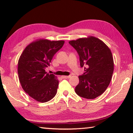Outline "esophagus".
<instances>
[{
	"label": "esophagus",
	"mask_w": 133,
	"mask_h": 133,
	"mask_svg": "<svg viewBox=\"0 0 133 133\" xmlns=\"http://www.w3.org/2000/svg\"><path fill=\"white\" fill-rule=\"evenodd\" d=\"M70 77H71L70 76H62V77L63 78H70Z\"/></svg>",
	"instance_id": "esophagus-1"
}]
</instances>
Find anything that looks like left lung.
Wrapping results in <instances>:
<instances>
[{
  "label": "left lung",
  "instance_id": "1",
  "mask_svg": "<svg viewBox=\"0 0 133 133\" xmlns=\"http://www.w3.org/2000/svg\"><path fill=\"white\" fill-rule=\"evenodd\" d=\"M69 43L77 51L80 66L84 67V74L78 76L76 94L87 99L102 95L109 86L114 71L110 49L102 40L94 36L80 38Z\"/></svg>",
  "mask_w": 133,
  "mask_h": 133
}]
</instances>
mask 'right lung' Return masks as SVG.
<instances>
[{"instance_id":"add662e5","label":"right lung","mask_w":133,"mask_h":133,"mask_svg":"<svg viewBox=\"0 0 133 133\" xmlns=\"http://www.w3.org/2000/svg\"><path fill=\"white\" fill-rule=\"evenodd\" d=\"M64 40L40 39L26 47L18 61L17 72L22 88L31 98L40 103L51 100L57 93L58 80L45 71Z\"/></svg>"}]
</instances>
